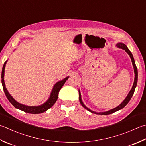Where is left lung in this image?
<instances>
[{
  "label": "left lung",
  "instance_id": "1",
  "mask_svg": "<svg viewBox=\"0 0 146 146\" xmlns=\"http://www.w3.org/2000/svg\"><path fill=\"white\" fill-rule=\"evenodd\" d=\"M116 46L117 47H118L119 48H121V49H123L124 50H125V52H126L128 54V55H129L131 60H132V64H133V69H134V73H135V78H134V82H133L132 88V89L130 90L129 93L128 94V95L126 97V98L124 99V101H123L118 106H117V107H116L115 108H113V109L111 110L105 111V112H100V113L96 112V111H94L92 110H90L89 108H88L86 106H85L84 104V102H83L82 100L80 91V90H78V92H79V101H80V104H82V106L85 108V109H86L87 110H88V111H90V112L92 113L97 114V115H110V114H112L113 113L116 112V111H117L123 109V108L125 106H126L128 103V102L130 101V100L131 99V98H132V96L133 95L134 91H135V88H136L137 84V80H138V71H137V67H136L135 62V61H134V59H133V57L132 54L129 50V49H128L127 45H125V44H124L123 43H121V42L118 43V44H116Z\"/></svg>",
  "mask_w": 146,
  "mask_h": 146
}]
</instances>
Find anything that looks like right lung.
<instances>
[{
    "mask_svg": "<svg viewBox=\"0 0 146 146\" xmlns=\"http://www.w3.org/2000/svg\"><path fill=\"white\" fill-rule=\"evenodd\" d=\"M7 62V60L4 62V65H3V68L2 70V75H1L2 84L3 89H4V93L5 94V96H6L7 99L9 100V101L14 107L17 108V109L23 111H24V112L28 113H30V114L42 113L52 107V106L55 104L57 99L58 98V94H59V90H61L62 87L63 86V85L64 84L66 81L68 79V78H69V76H67L65 78L62 79L61 80L56 83L55 85H54L52 91H51L49 98H48V99L47 100V101L45 102L44 103H43L42 104L39 105V106H27L17 102L16 100L11 96V94L9 93L6 87H5L4 77L5 67Z\"/></svg>",
    "mask_w": 146,
    "mask_h": 146,
    "instance_id": "obj_1",
    "label": "right lung"
}]
</instances>
